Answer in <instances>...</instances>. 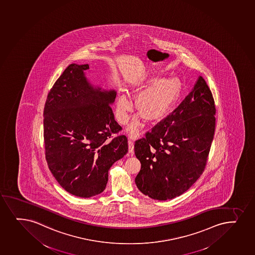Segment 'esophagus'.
Returning <instances> with one entry per match:
<instances>
[{
  "label": "esophagus",
  "instance_id": "esophagus-1",
  "mask_svg": "<svg viewBox=\"0 0 255 255\" xmlns=\"http://www.w3.org/2000/svg\"><path fill=\"white\" fill-rule=\"evenodd\" d=\"M133 148H134V144L131 139H128V152L132 155L133 154Z\"/></svg>",
  "mask_w": 255,
  "mask_h": 255
}]
</instances>
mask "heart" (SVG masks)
<instances>
[{
    "instance_id": "b5f03b06",
    "label": "heart",
    "mask_w": 255,
    "mask_h": 255,
    "mask_svg": "<svg viewBox=\"0 0 255 255\" xmlns=\"http://www.w3.org/2000/svg\"><path fill=\"white\" fill-rule=\"evenodd\" d=\"M181 82L177 77L162 81L160 78L149 80L140 89L141 94L137 99L136 107L138 112L149 123L163 119L169 114L179 98ZM132 105L124 95L118 98L117 115L118 121L125 124L128 120V112ZM140 122L135 119L129 127V132L136 137L139 131Z\"/></svg>"
}]
</instances>
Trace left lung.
<instances>
[{
    "label": "left lung",
    "instance_id": "obj_1",
    "mask_svg": "<svg viewBox=\"0 0 255 255\" xmlns=\"http://www.w3.org/2000/svg\"><path fill=\"white\" fill-rule=\"evenodd\" d=\"M215 114L212 92L200 76L181 104L135 141L141 163L135 183L142 193L159 201L173 199L199 179L214 139Z\"/></svg>",
    "mask_w": 255,
    "mask_h": 255
}]
</instances>
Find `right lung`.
<instances>
[{
  "instance_id": "obj_1",
  "label": "right lung",
  "mask_w": 255,
  "mask_h": 255,
  "mask_svg": "<svg viewBox=\"0 0 255 255\" xmlns=\"http://www.w3.org/2000/svg\"><path fill=\"white\" fill-rule=\"evenodd\" d=\"M88 65H69L45 103V155L51 173L74 196L101 193L114 162L128 151V138L115 120L116 92L94 88L85 77Z\"/></svg>"
}]
</instances>
